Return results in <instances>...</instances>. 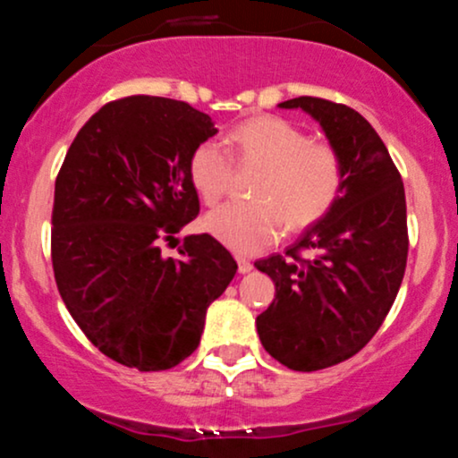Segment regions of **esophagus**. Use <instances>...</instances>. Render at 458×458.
Returning <instances> with one entry per match:
<instances>
[{
	"mask_svg": "<svg viewBox=\"0 0 458 458\" xmlns=\"http://www.w3.org/2000/svg\"><path fill=\"white\" fill-rule=\"evenodd\" d=\"M237 263H239L241 274H250V271H252V267H254V265L250 263L248 259H243V256H237Z\"/></svg>",
	"mask_w": 458,
	"mask_h": 458,
	"instance_id": "34e87169",
	"label": "esophagus"
}]
</instances>
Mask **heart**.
<instances>
[{
  "label": "heart",
  "instance_id": "obj_1",
  "mask_svg": "<svg viewBox=\"0 0 458 458\" xmlns=\"http://www.w3.org/2000/svg\"><path fill=\"white\" fill-rule=\"evenodd\" d=\"M239 163L265 165L252 202H228L206 217V230L239 254H256L283 234L330 213L344 189V163L333 145L315 143L298 123L260 114L228 137ZM189 178L199 198L215 206L233 189L234 160L219 140H204L189 158Z\"/></svg>",
  "mask_w": 458,
  "mask_h": 458
}]
</instances>
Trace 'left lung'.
<instances>
[{
  "mask_svg": "<svg viewBox=\"0 0 458 458\" xmlns=\"http://www.w3.org/2000/svg\"><path fill=\"white\" fill-rule=\"evenodd\" d=\"M280 108H302L321 125L344 163V189L284 254L254 263L276 284L256 330L284 368L318 371L363 350L398 295L409 254L404 184L383 139L354 108L321 98Z\"/></svg>",
  "mask_w": 458,
  "mask_h": 458,
  "instance_id": "obj_1",
  "label": "left lung"
}]
</instances>
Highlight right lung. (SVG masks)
<instances>
[{
	"label": "right lung",
	"instance_id": "add662e5",
	"mask_svg": "<svg viewBox=\"0 0 458 458\" xmlns=\"http://www.w3.org/2000/svg\"><path fill=\"white\" fill-rule=\"evenodd\" d=\"M217 134L187 102L132 95L102 106L78 132L56 178L52 265L60 298L108 359L172 369L199 345L206 309L237 274L210 234L160 243L199 213L189 158Z\"/></svg>",
	"mask_w": 458,
	"mask_h": 458
}]
</instances>
